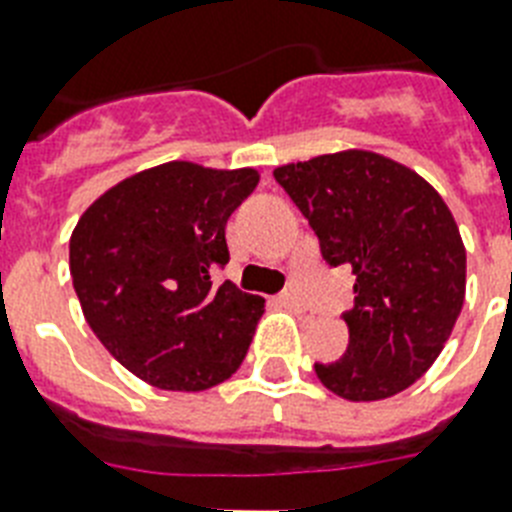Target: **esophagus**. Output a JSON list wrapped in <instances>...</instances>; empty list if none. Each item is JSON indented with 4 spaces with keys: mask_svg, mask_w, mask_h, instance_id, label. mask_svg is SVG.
<instances>
[{
    "mask_svg": "<svg viewBox=\"0 0 512 512\" xmlns=\"http://www.w3.org/2000/svg\"><path fill=\"white\" fill-rule=\"evenodd\" d=\"M276 302L281 307H286V310H292V313H302V310H305V305H302V299H299L294 292H281L276 297Z\"/></svg>",
    "mask_w": 512,
    "mask_h": 512,
    "instance_id": "obj_1",
    "label": "esophagus"
}]
</instances>
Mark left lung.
<instances>
[{
  "instance_id": "1",
  "label": "left lung",
  "mask_w": 512,
  "mask_h": 512,
  "mask_svg": "<svg viewBox=\"0 0 512 512\" xmlns=\"http://www.w3.org/2000/svg\"><path fill=\"white\" fill-rule=\"evenodd\" d=\"M331 268L355 273L342 315L350 344L315 363L321 384L352 402L386 400L429 371L465 299V247L450 207L418 173L350 149L273 170Z\"/></svg>"
}]
</instances>
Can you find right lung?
<instances>
[{
    "mask_svg": "<svg viewBox=\"0 0 512 512\" xmlns=\"http://www.w3.org/2000/svg\"><path fill=\"white\" fill-rule=\"evenodd\" d=\"M257 170L165 162L105 191L70 236L86 323L123 368L168 392H202L242 365L265 299L215 284L226 223Z\"/></svg>",
    "mask_w": 512,
    "mask_h": 512,
    "instance_id": "right-lung-1",
    "label": "right lung"
}]
</instances>
